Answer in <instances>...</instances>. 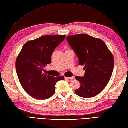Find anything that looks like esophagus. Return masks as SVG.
<instances>
[{"label": "esophagus", "instance_id": "esophagus-1", "mask_svg": "<svg viewBox=\"0 0 128 128\" xmlns=\"http://www.w3.org/2000/svg\"><path fill=\"white\" fill-rule=\"evenodd\" d=\"M74 77H65V79H68V80H74Z\"/></svg>", "mask_w": 128, "mask_h": 128}]
</instances>
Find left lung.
I'll return each instance as SVG.
<instances>
[{"mask_svg": "<svg viewBox=\"0 0 128 128\" xmlns=\"http://www.w3.org/2000/svg\"><path fill=\"white\" fill-rule=\"evenodd\" d=\"M70 45L84 66V77L75 78L80 83L75 93L80 97L91 98L98 95L106 87L113 73L114 59L106 44L100 38L87 34L67 36Z\"/></svg>", "mask_w": 128, "mask_h": 128, "instance_id": "1", "label": "left lung"}]
</instances>
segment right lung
<instances>
[{
	"mask_svg": "<svg viewBox=\"0 0 128 128\" xmlns=\"http://www.w3.org/2000/svg\"><path fill=\"white\" fill-rule=\"evenodd\" d=\"M66 35H45L28 41L16 60V70L20 84L28 94L38 100H46L55 92L56 83L64 76L53 77L42 73L51 62L54 50Z\"/></svg>",
	"mask_w": 128,
	"mask_h": 128,
	"instance_id": "right-lung-1",
	"label": "right lung"
}]
</instances>
